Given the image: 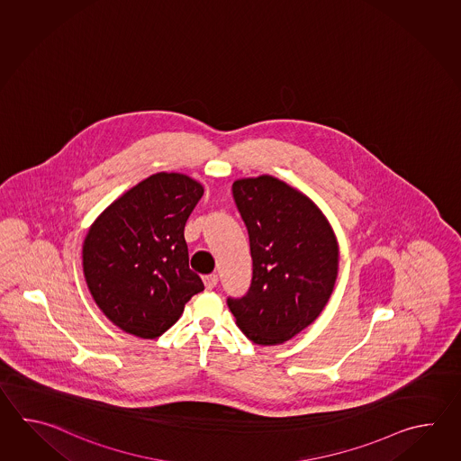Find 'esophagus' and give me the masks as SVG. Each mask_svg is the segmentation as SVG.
<instances>
[{"label": "esophagus", "instance_id": "esophagus-1", "mask_svg": "<svg viewBox=\"0 0 461 461\" xmlns=\"http://www.w3.org/2000/svg\"><path fill=\"white\" fill-rule=\"evenodd\" d=\"M217 280H219L217 275H206V276H204V285H206L207 290H212L217 285Z\"/></svg>", "mask_w": 461, "mask_h": 461}]
</instances>
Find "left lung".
Here are the masks:
<instances>
[{
	"instance_id": "8db88e82",
	"label": "left lung",
	"mask_w": 461,
	"mask_h": 461,
	"mask_svg": "<svg viewBox=\"0 0 461 461\" xmlns=\"http://www.w3.org/2000/svg\"><path fill=\"white\" fill-rule=\"evenodd\" d=\"M232 191L249 230L254 275L247 294L227 304L250 341L282 344L313 323L333 294L338 239L323 211L278 177H242Z\"/></svg>"
}]
</instances>
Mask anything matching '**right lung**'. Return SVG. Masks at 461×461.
I'll return each mask as SVG.
<instances>
[{
	"mask_svg": "<svg viewBox=\"0 0 461 461\" xmlns=\"http://www.w3.org/2000/svg\"><path fill=\"white\" fill-rule=\"evenodd\" d=\"M204 194L181 173H157L130 187L88 227L82 268L100 312L143 339L165 333L204 290L189 268L187 217Z\"/></svg>",
	"mask_w": 461,
	"mask_h": 461,
	"instance_id": "obj_1",
	"label": "right lung"
}]
</instances>
